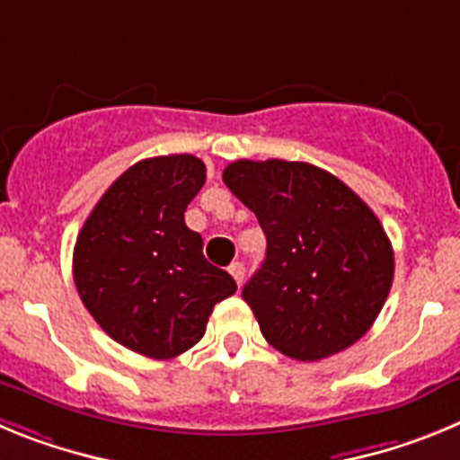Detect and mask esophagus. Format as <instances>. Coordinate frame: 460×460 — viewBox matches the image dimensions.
Returning a JSON list of instances; mask_svg holds the SVG:
<instances>
[{
	"mask_svg": "<svg viewBox=\"0 0 460 460\" xmlns=\"http://www.w3.org/2000/svg\"><path fill=\"white\" fill-rule=\"evenodd\" d=\"M227 271H230V274H233V279L237 280V286H242L243 276H246V267H243L242 262H233V265L227 267Z\"/></svg>",
	"mask_w": 460,
	"mask_h": 460,
	"instance_id": "1",
	"label": "esophagus"
}]
</instances>
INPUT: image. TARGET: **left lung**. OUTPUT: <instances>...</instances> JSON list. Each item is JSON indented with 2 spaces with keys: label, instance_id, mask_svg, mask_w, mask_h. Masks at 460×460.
Instances as JSON below:
<instances>
[{
  "label": "left lung",
  "instance_id": "left-lung-1",
  "mask_svg": "<svg viewBox=\"0 0 460 460\" xmlns=\"http://www.w3.org/2000/svg\"><path fill=\"white\" fill-rule=\"evenodd\" d=\"M223 181L258 218L267 258L243 286L267 343L318 361L350 348L382 311L394 251L371 207L323 168L234 161Z\"/></svg>",
  "mask_w": 460,
  "mask_h": 460
}]
</instances>
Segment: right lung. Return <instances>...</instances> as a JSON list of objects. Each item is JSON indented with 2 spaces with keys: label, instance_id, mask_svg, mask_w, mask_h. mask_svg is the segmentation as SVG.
<instances>
[{
  "label": "right lung",
  "instance_id": "obj_1",
  "mask_svg": "<svg viewBox=\"0 0 460 460\" xmlns=\"http://www.w3.org/2000/svg\"><path fill=\"white\" fill-rule=\"evenodd\" d=\"M207 180L190 154L145 158L112 181L73 251V280L110 339L152 359H172L205 336L218 302L237 292L209 265L184 211Z\"/></svg>",
  "mask_w": 460,
  "mask_h": 460
}]
</instances>
